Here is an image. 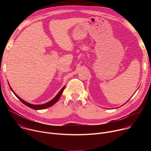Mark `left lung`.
<instances>
[{
  "label": "left lung",
  "mask_w": 151,
  "mask_h": 151,
  "mask_svg": "<svg viewBox=\"0 0 151 151\" xmlns=\"http://www.w3.org/2000/svg\"><path fill=\"white\" fill-rule=\"evenodd\" d=\"M129 100H130V99H129Z\"/></svg>",
  "instance_id": "1"
}]
</instances>
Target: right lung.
Segmentation results:
<instances>
[{
	"mask_svg": "<svg viewBox=\"0 0 151 151\" xmlns=\"http://www.w3.org/2000/svg\"><path fill=\"white\" fill-rule=\"evenodd\" d=\"M8 84H9V83H8ZM9 87H10L11 90H12V91L13 92V93L15 95V96H16L21 102H22L23 104H24L26 106H27L30 107V108H32V109H35V110H40V109H46V108H47V107H49L52 106L53 104H54L59 100V99H60L61 95L62 93H63V90H64V88H65V86H64V87L61 88V90L59 91V93L57 94V96H56L53 99H52L51 101H48V103H45V104H30V103H29L26 102V101H24V100H23L22 99H21L19 96H18L15 93V92L12 90L11 87H10V85H9Z\"/></svg>",
	"mask_w": 151,
	"mask_h": 151,
	"instance_id": "right-lung-1",
	"label": "right lung"
}]
</instances>
